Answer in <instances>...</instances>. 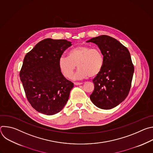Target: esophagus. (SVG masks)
<instances>
[{
    "instance_id": "34e87169",
    "label": "esophagus",
    "mask_w": 153,
    "mask_h": 153,
    "mask_svg": "<svg viewBox=\"0 0 153 153\" xmlns=\"http://www.w3.org/2000/svg\"><path fill=\"white\" fill-rule=\"evenodd\" d=\"M75 85H82V82H74V83Z\"/></svg>"
}]
</instances>
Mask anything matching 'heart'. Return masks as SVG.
<instances>
[{
    "label": "heart",
    "mask_w": 153,
    "mask_h": 153,
    "mask_svg": "<svg viewBox=\"0 0 153 153\" xmlns=\"http://www.w3.org/2000/svg\"><path fill=\"white\" fill-rule=\"evenodd\" d=\"M103 64V56L99 49L84 45L73 48L68 53V57L61 56L59 60V69L66 78L72 76L77 65L79 70L74 79L96 77L102 70Z\"/></svg>",
    "instance_id": "heart-1"
}]
</instances>
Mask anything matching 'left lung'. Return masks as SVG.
<instances>
[{
    "instance_id": "obj_1",
    "label": "left lung",
    "mask_w": 153,
    "mask_h": 153,
    "mask_svg": "<svg viewBox=\"0 0 153 153\" xmlns=\"http://www.w3.org/2000/svg\"><path fill=\"white\" fill-rule=\"evenodd\" d=\"M86 42L96 44L103 56L100 73L93 80L92 102L103 110L112 109L128 95L134 71L128 50L116 39L106 35L93 37Z\"/></svg>"
}]
</instances>
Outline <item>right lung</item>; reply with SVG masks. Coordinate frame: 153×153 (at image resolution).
Listing matches in <instances>:
<instances>
[{"instance_id":"right-lung-1","label":"right lung","mask_w":153,"mask_h":153,"mask_svg":"<svg viewBox=\"0 0 153 153\" xmlns=\"http://www.w3.org/2000/svg\"><path fill=\"white\" fill-rule=\"evenodd\" d=\"M71 45L67 40L48 38L39 42L25 56L20 78L28 102L39 113L55 114L69 99L74 84L62 74L59 60Z\"/></svg>"}]
</instances>
